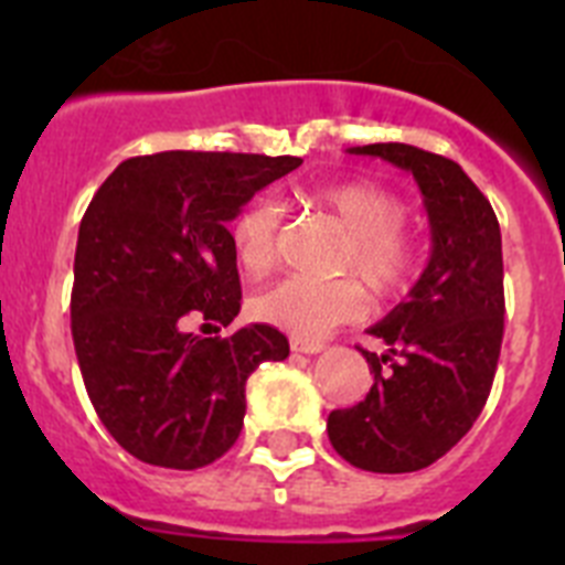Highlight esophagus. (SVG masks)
Returning <instances> with one entry per match:
<instances>
[{
  "instance_id": "esophagus-1",
  "label": "esophagus",
  "mask_w": 565,
  "mask_h": 565,
  "mask_svg": "<svg viewBox=\"0 0 565 565\" xmlns=\"http://www.w3.org/2000/svg\"><path fill=\"white\" fill-rule=\"evenodd\" d=\"M326 348L322 342H317V339H299V337H291V351L294 353H319Z\"/></svg>"
}]
</instances>
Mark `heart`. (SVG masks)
<instances>
[{
  "instance_id": "b5f03b06",
  "label": "heart",
  "mask_w": 565,
  "mask_h": 565,
  "mask_svg": "<svg viewBox=\"0 0 565 565\" xmlns=\"http://www.w3.org/2000/svg\"><path fill=\"white\" fill-rule=\"evenodd\" d=\"M308 201L331 212L348 232L333 266L351 277H286L248 299V313L257 322L299 339L322 337L367 311V297L355 282L358 278L373 297L396 299L418 274V243L404 228L407 206L391 189L371 181L331 183L313 189ZM277 206L271 201L248 203L232 223V248L239 268L252 277L266 274L277 259Z\"/></svg>"
}]
</instances>
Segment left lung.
<instances>
[{"mask_svg":"<svg viewBox=\"0 0 565 565\" xmlns=\"http://www.w3.org/2000/svg\"><path fill=\"white\" fill-rule=\"evenodd\" d=\"M416 178L430 217V263L367 333L384 353L362 351L371 393L328 416V438L367 472H416L450 452L487 404L503 342L501 226L467 172L411 143L348 149Z\"/></svg>","mask_w":565,"mask_h":565,"instance_id":"1","label":"left lung"}]
</instances>
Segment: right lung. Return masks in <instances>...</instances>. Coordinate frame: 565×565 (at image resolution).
Instances as JSON below:
<instances>
[{"instance_id": "obj_1", "label": "right lung", "mask_w": 565, "mask_h": 565, "mask_svg": "<svg viewBox=\"0 0 565 565\" xmlns=\"http://www.w3.org/2000/svg\"><path fill=\"white\" fill-rule=\"evenodd\" d=\"M299 163L172 149L129 158L93 194L78 226L70 328L89 402L138 461H217L243 430L248 376L288 356L271 326L226 339L186 326L237 317L243 291L226 223Z\"/></svg>"}]
</instances>
